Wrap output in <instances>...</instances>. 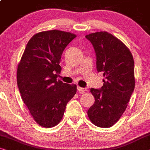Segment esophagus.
<instances>
[{
	"instance_id": "obj_1",
	"label": "esophagus",
	"mask_w": 150,
	"mask_h": 150,
	"mask_svg": "<svg viewBox=\"0 0 150 150\" xmlns=\"http://www.w3.org/2000/svg\"><path fill=\"white\" fill-rule=\"evenodd\" d=\"M77 90H78V91H79L80 92H81V93H83V92L85 91H87V88H81V87H79V86H78Z\"/></svg>"
}]
</instances>
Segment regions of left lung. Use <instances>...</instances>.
I'll use <instances>...</instances> for the list:
<instances>
[{
	"mask_svg": "<svg viewBox=\"0 0 150 150\" xmlns=\"http://www.w3.org/2000/svg\"><path fill=\"white\" fill-rule=\"evenodd\" d=\"M86 37L95 50L97 71L105 77L100 90L90 89L95 101L88 115L95 126L109 128L121 117L134 90L133 57L123 42L105 31L90 33Z\"/></svg>",
	"mask_w": 150,
	"mask_h": 150,
	"instance_id": "obj_1",
	"label": "left lung"
}]
</instances>
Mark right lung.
<instances>
[{
	"label": "right lung",
	"instance_id": "right-lung-1",
	"mask_svg": "<svg viewBox=\"0 0 150 150\" xmlns=\"http://www.w3.org/2000/svg\"><path fill=\"white\" fill-rule=\"evenodd\" d=\"M75 34L58 30L34 35L25 48L17 69L22 98L39 126L52 128L62 119L67 104L77 92L75 84L57 81L61 56Z\"/></svg>",
	"mask_w": 150,
	"mask_h": 150
}]
</instances>
